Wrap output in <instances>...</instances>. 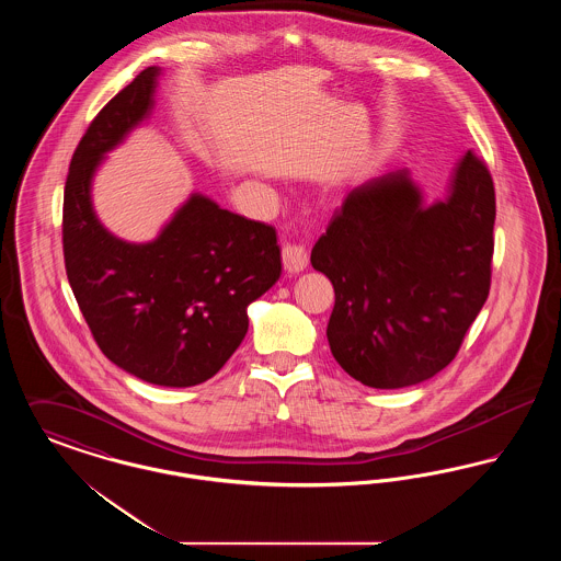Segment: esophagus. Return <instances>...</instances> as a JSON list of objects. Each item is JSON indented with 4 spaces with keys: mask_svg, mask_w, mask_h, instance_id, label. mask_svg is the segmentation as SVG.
<instances>
[{
    "mask_svg": "<svg viewBox=\"0 0 561 561\" xmlns=\"http://www.w3.org/2000/svg\"><path fill=\"white\" fill-rule=\"evenodd\" d=\"M282 261H284V268L288 273H300L302 268L307 267L309 256H307V250L300 243L288 241L282 248Z\"/></svg>",
    "mask_w": 561,
    "mask_h": 561,
    "instance_id": "1",
    "label": "esophagus"
}]
</instances>
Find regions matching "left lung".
Here are the masks:
<instances>
[{"label":"left lung","mask_w":561,"mask_h":561,"mask_svg":"<svg viewBox=\"0 0 561 561\" xmlns=\"http://www.w3.org/2000/svg\"><path fill=\"white\" fill-rule=\"evenodd\" d=\"M494 216L492 176L471 151L435 202L408 168L348 191L311 250L334 286L325 336L348 376L401 389L453 362L490 293Z\"/></svg>","instance_id":"1"}]
</instances>
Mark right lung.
<instances>
[{"label": "right lung", "instance_id": "1", "mask_svg": "<svg viewBox=\"0 0 561 561\" xmlns=\"http://www.w3.org/2000/svg\"><path fill=\"white\" fill-rule=\"evenodd\" d=\"M160 67H147L103 108L73 153L62 204L65 267L94 341L108 359L160 387L218 373L248 332V307L282 275L275 229L191 193L151 241L101 222L92 183L151 117Z\"/></svg>", "mask_w": 561, "mask_h": 561}]
</instances>
